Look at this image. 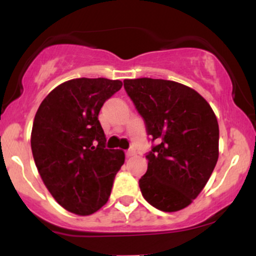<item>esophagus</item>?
Here are the masks:
<instances>
[{
    "instance_id": "obj_1",
    "label": "esophagus",
    "mask_w": 256,
    "mask_h": 256,
    "mask_svg": "<svg viewBox=\"0 0 256 256\" xmlns=\"http://www.w3.org/2000/svg\"><path fill=\"white\" fill-rule=\"evenodd\" d=\"M125 154H126V156H128V158H131V156H134V154H136V152H134V149H128V150L126 152Z\"/></svg>"
}]
</instances>
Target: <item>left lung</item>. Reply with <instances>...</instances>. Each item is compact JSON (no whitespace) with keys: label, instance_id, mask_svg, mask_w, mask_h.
<instances>
[{"label":"left lung","instance_id":"8db88e82","mask_svg":"<svg viewBox=\"0 0 256 256\" xmlns=\"http://www.w3.org/2000/svg\"><path fill=\"white\" fill-rule=\"evenodd\" d=\"M126 94L152 144L140 179L143 198L162 212L189 206L219 156V125L208 102L192 88L165 79H125Z\"/></svg>","mask_w":256,"mask_h":256}]
</instances>
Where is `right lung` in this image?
<instances>
[{
	"mask_svg": "<svg viewBox=\"0 0 256 256\" xmlns=\"http://www.w3.org/2000/svg\"><path fill=\"white\" fill-rule=\"evenodd\" d=\"M120 80L77 78L49 92L34 116L31 149L43 183L64 210L95 213L108 201L125 154L106 148L101 107Z\"/></svg>",
	"mask_w": 256,
	"mask_h": 256,
	"instance_id": "right-lung-1",
	"label": "right lung"
}]
</instances>
